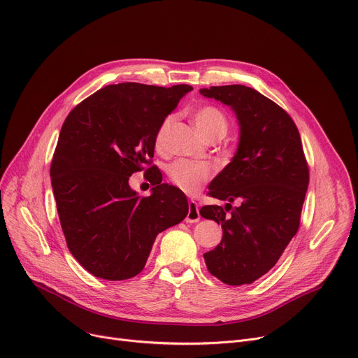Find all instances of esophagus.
<instances>
[{"label":"esophagus","mask_w":358,"mask_h":358,"mask_svg":"<svg viewBox=\"0 0 358 358\" xmlns=\"http://www.w3.org/2000/svg\"><path fill=\"white\" fill-rule=\"evenodd\" d=\"M200 220V213H199V204L194 200L188 201V213L185 222L187 223H197Z\"/></svg>","instance_id":"1"}]
</instances>
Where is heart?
I'll return each mask as SVG.
<instances>
[{
    "instance_id": "1",
    "label": "heart",
    "mask_w": 358,
    "mask_h": 358,
    "mask_svg": "<svg viewBox=\"0 0 358 358\" xmlns=\"http://www.w3.org/2000/svg\"><path fill=\"white\" fill-rule=\"evenodd\" d=\"M193 121L199 132L204 139H210L213 136L224 135L227 131V117L226 115L217 109L216 106H201L193 113ZM173 122V116H166L155 134V145L161 148L164 141ZM169 177L174 185L181 188L185 193H194L210 178L211 169L210 165L197 164L192 161L180 159L173 162L169 170Z\"/></svg>"
}]
</instances>
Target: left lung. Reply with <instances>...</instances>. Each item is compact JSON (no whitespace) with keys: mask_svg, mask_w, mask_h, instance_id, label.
Here are the masks:
<instances>
[{"mask_svg":"<svg viewBox=\"0 0 358 358\" xmlns=\"http://www.w3.org/2000/svg\"><path fill=\"white\" fill-rule=\"evenodd\" d=\"M229 106L239 125L231 161L210 185L224 207L204 206V219L222 224L223 239L204 253L208 272L227 285L252 283L268 273L299 227L309 182L308 165L291 116L243 85L200 89ZM234 199L241 204L231 208Z\"/></svg>","mask_w":358,"mask_h":358,"instance_id":"left-lung-1","label":"left lung"}]
</instances>
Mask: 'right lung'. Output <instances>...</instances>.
Segmentation results:
<instances>
[{"label":"right lung","mask_w":358,"mask_h":358,"mask_svg":"<svg viewBox=\"0 0 358 358\" xmlns=\"http://www.w3.org/2000/svg\"><path fill=\"white\" fill-rule=\"evenodd\" d=\"M192 90L188 85H109L66 117L50 166L52 187L67 248L96 278L136 276L157 234L185 219V194L162 184L159 170L148 197L131 188L129 177L154 157L158 127Z\"/></svg>","instance_id":"1"}]
</instances>
